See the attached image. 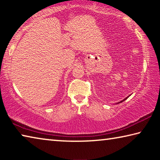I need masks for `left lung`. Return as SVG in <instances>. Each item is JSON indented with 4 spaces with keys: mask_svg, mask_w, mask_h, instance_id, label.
<instances>
[{
    "mask_svg": "<svg viewBox=\"0 0 160 160\" xmlns=\"http://www.w3.org/2000/svg\"><path fill=\"white\" fill-rule=\"evenodd\" d=\"M130 96H131V94H130V95H128V97H126V98H125V99H123V100H121V102H118V103H116V104H119V103H121V102H123V101H125V100H126V99H128V97H129Z\"/></svg>",
    "mask_w": 160,
    "mask_h": 160,
    "instance_id": "1",
    "label": "left lung"
}]
</instances>
